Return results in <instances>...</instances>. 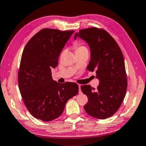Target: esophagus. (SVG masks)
<instances>
[{
	"mask_svg": "<svg viewBox=\"0 0 146 146\" xmlns=\"http://www.w3.org/2000/svg\"><path fill=\"white\" fill-rule=\"evenodd\" d=\"M79 93H81V85H79Z\"/></svg>",
	"mask_w": 146,
	"mask_h": 146,
	"instance_id": "34e87169",
	"label": "esophagus"
}]
</instances>
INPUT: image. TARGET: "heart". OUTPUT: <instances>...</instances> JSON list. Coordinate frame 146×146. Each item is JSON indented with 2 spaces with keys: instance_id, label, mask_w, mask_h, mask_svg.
Returning a JSON list of instances; mask_svg holds the SVG:
<instances>
[{
  "instance_id": "b5f03b06",
  "label": "heart",
  "mask_w": 146,
  "mask_h": 146,
  "mask_svg": "<svg viewBox=\"0 0 146 146\" xmlns=\"http://www.w3.org/2000/svg\"><path fill=\"white\" fill-rule=\"evenodd\" d=\"M75 48H76V51H78V50H81L87 49L86 46L83 45V44L81 43H77L76 44H75Z\"/></svg>"
}]
</instances>
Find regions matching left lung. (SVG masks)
I'll use <instances>...</instances> for the list:
<instances>
[{
    "label": "left lung",
    "instance_id": "1",
    "mask_svg": "<svg viewBox=\"0 0 146 146\" xmlns=\"http://www.w3.org/2000/svg\"><path fill=\"white\" fill-rule=\"evenodd\" d=\"M88 44L91 59L87 70L95 72L100 81L98 89L82 85L81 91L88 98L84 106L92 117L104 119L113 115L120 108L127 90L125 62L119 45L103 29L96 27L81 29L74 35Z\"/></svg>",
    "mask_w": 146,
    "mask_h": 146
}]
</instances>
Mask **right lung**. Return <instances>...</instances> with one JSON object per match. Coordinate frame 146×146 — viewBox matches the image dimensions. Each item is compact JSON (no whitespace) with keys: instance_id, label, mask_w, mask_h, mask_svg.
Segmentation results:
<instances>
[{"instance_id":"right-lung-1","label":"right lung","mask_w":146,"mask_h":146,"mask_svg":"<svg viewBox=\"0 0 146 146\" xmlns=\"http://www.w3.org/2000/svg\"><path fill=\"white\" fill-rule=\"evenodd\" d=\"M73 33L42 29L23 50L18 75L19 90L27 110L36 119L43 121L57 119L67 101L78 93L76 83H59L51 74V69L57 66L60 53Z\"/></svg>"}]
</instances>
